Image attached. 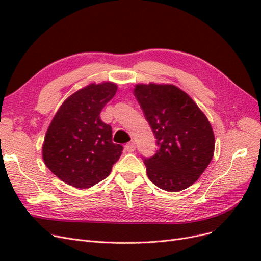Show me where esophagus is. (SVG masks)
Here are the masks:
<instances>
[{
  "label": "esophagus",
  "instance_id": "34e87169",
  "mask_svg": "<svg viewBox=\"0 0 261 261\" xmlns=\"http://www.w3.org/2000/svg\"><path fill=\"white\" fill-rule=\"evenodd\" d=\"M125 149H126V151H128V152H134V151H135V149H136L135 141H130V143L126 144L125 145Z\"/></svg>",
  "mask_w": 261,
  "mask_h": 261
}]
</instances>
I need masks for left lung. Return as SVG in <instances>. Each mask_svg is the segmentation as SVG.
<instances>
[{"label": "left lung", "instance_id": "left-lung-1", "mask_svg": "<svg viewBox=\"0 0 261 261\" xmlns=\"http://www.w3.org/2000/svg\"><path fill=\"white\" fill-rule=\"evenodd\" d=\"M134 94L159 149L144 158L149 179L168 192L193 185L215 152V134L206 115L174 85L139 84Z\"/></svg>", "mask_w": 261, "mask_h": 261}]
</instances>
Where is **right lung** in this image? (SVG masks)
Segmentation results:
<instances>
[{
    "mask_svg": "<svg viewBox=\"0 0 261 261\" xmlns=\"http://www.w3.org/2000/svg\"><path fill=\"white\" fill-rule=\"evenodd\" d=\"M111 82L90 84L69 96L46 130L42 156L46 167L64 183L89 188L110 175L123 147L112 143L111 126L101 110L116 93Z\"/></svg>",
    "mask_w": 261,
    "mask_h": 261,
    "instance_id": "right-lung-1",
    "label": "right lung"
}]
</instances>
